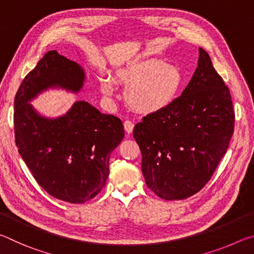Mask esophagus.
Instances as JSON below:
<instances>
[{
    "label": "esophagus",
    "instance_id": "obj_1",
    "mask_svg": "<svg viewBox=\"0 0 254 254\" xmlns=\"http://www.w3.org/2000/svg\"><path fill=\"white\" fill-rule=\"evenodd\" d=\"M123 126H124V130H126V132L127 133V134H130V133H132V131H133V127H134V123L130 121V120H127V121L123 123Z\"/></svg>",
    "mask_w": 254,
    "mask_h": 254
}]
</instances>
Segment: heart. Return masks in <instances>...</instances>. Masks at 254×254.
<instances>
[{
	"label": "heart",
	"instance_id": "obj_1",
	"mask_svg": "<svg viewBox=\"0 0 254 254\" xmlns=\"http://www.w3.org/2000/svg\"><path fill=\"white\" fill-rule=\"evenodd\" d=\"M117 80L126 89L127 104L139 113H157L173 104L184 85L178 67L156 58L136 60L117 72ZM101 92L110 97L114 93L111 79L101 81Z\"/></svg>",
	"mask_w": 254,
	"mask_h": 254
}]
</instances>
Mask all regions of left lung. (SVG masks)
<instances>
[{"instance_id": "left-lung-1", "label": "left lung", "mask_w": 254, "mask_h": 254, "mask_svg": "<svg viewBox=\"0 0 254 254\" xmlns=\"http://www.w3.org/2000/svg\"><path fill=\"white\" fill-rule=\"evenodd\" d=\"M234 119L230 89L199 48L198 67L182 95L133 130L147 186L166 200L198 192L226 153Z\"/></svg>"}]
</instances>
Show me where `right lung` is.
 <instances>
[{
	"mask_svg": "<svg viewBox=\"0 0 254 254\" xmlns=\"http://www.w3.org/2000/svg\"><path fill=\"white\" fill-rule=\"evenodd\" d=\"M85 72L78 64L48 51L24 77L14 98L15 144L37 183L55 198L84 204L109 177L111 152L124 136L122 121L78 101L57 119L41 117L30 101L42 91L78 92Z\"/></svg>",
	"mask_w": 254,
	"mask_h": 254,
	"instance_id": "right-lung-1",
	"label": "right lung"
}]
</instances>
